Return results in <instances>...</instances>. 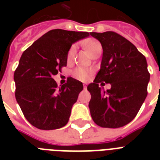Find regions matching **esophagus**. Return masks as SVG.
<instances>
[{
	"mask_svg": "<svg viewBox=\"0 0 160 160\" xmlns=\"http://www.w3.org/2000/svg\"><path fill=\"white\" fill-rule=\"evenodd\" d=\"M86 88H87V86H86V85H85V84H84V89H86Z\"/></svg>",
	"mask_w": 160,
	"mask_h": 160,
	"instance_id": "esophagus-1",
	"label": "esophagus"
}]
</instances>
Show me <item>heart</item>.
Returning a JSON list of instances; mask_svg holds the SVG:
<instances>
[{"label":"heart","instance_id":"heart-1","mask_svg":"<svg viewBox=\"0 0 160 160\" xmlns=\"http://www.w3.org/2000/svg\"><path fill=\"white\" fill-rule=\"evenodd\" d=\"M84 46L85 48L88 51V52L92 55L93 54H95L97 51H102V46L99 41L95 40V39L90 38L86 40L84 42ZM75 50H76V46L75 45L70 46V50L68 51L67 54V59L69 60H71L75 53ZM92 72V70L89 69V68H85V67H78L76 69L73 70L72 75L73 76L78 80H86L88 78L90 77V74Z\"/></svg>","mask_w":160,"mask_h":160}]
</instances>
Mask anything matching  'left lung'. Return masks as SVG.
I'll use <instances>...</instances> for the list:
<instances>
[{
	"label": "left lung",
	"mask_w": 160,
	"mask_h": 160,
	"mask_svg": "<svg viewBox=\"0 0 160 160\" xmlns=\"http://www.w3.org/2000/svg\"><path fill=\"white\" fill-rule=\"evenodd\" d=\"M103 48L100 70L87 86L90 114L103 128H119L131 122L147 96L149 81L146 59L127 39L114 31L91 32ZM110 83L106 92L100 82Z\"/></svg>",
	"instance_id": "8db88e82"
}]
</instances>
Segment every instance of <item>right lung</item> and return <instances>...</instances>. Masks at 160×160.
Listing matches in <instances>:
<instances>
[{"label":"right lung","instance_id":"obj_1","mask_svg":"<svg viewBox=\"0 0 160 160\" xmlns=\"http://www.w3.org/2000/svg\"><path fill=\"white\" fill-rule=\"evenodd\" d=\"M90 34L55 29L24 51L14 73L16 99L24 116L37 129H60L69 121L83 84L70 78L57 87L53 76L67 64V54L76 41Z\"/></svg>","mask_w":160,"mask_h":160}]
</instances>
